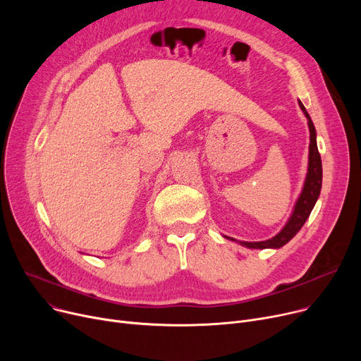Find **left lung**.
Segmentation results:
<instances>
[{
	"label": "left lung",
	"mask_w": 361,
	"mask_h": 361,
	"mask_svg": "<svg viewBox=\"0 0 361 361\" xmlns=\"http://www.w3.org/2000/svg\"><path fill=\"white\" fill-rule=\"evenodd\" d=\"M298 105L301 111L305 112V116L307 117V124L310 130V145H309V168H307V177L305 181V185H302V192L294 206V211L286 224V226L272 238L264 240V241H238L244 247L249 249H279L282 245H286L300 230L301 226L305 225L307 221L313 206L316 204V200L320 195V188H322V159L320 154L317 150V143H316V130L313 126V121L310 116L307 114L305 105L298 101ZM230 238V237H226ZM234 240V238H230Z\"/></svg>",
	"instance_id": "8db88e82"
}]
</instances>
